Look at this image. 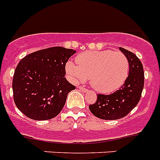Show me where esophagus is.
<instances>
[{"label":"esophagus","mask_w":160,"mask_h":160,"mask_svg":"<svg viewBox=\"0 0 160 160\" xmlns=\"http://www.w3.org/2000/svg\"><path fill=\"white\" fill-rule=\"evenodd\" d=\"M79 89H80V91L84 92V93H85V92H87V91H88V89H85V88H84V87H81V86H80V87H79Z\"/></svg>","instance_id":"esophagus-1"}]
</instances>
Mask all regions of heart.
Returning a JSON list of instances; mask_svg holds the SVG:
<instances>
[{
  "instance_id": "heart-1",
  "label": "heart",
  "mask_w": 160,
  "mask_h": 160,
  "mask_svg": "<svg viewBox=\"0 0 160 160\" xmlns=\"http://www.w3.org/2000/svg\"><path fill=\"white\" fill-rule=\"evenodd\" d=\"M76 63L69 61L66 71L73 82L85 81L97 91L108 93L119 89L129 73V62L120 51H86L76 58Z\"/></svg>"
}]
</instances>
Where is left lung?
<instances>
[{
	"instance_id": "1",
	"label": "left lung",
	"mask_w": 160,
	"mask_h": 160,
	"mask_svg": "<svg viewBox=\"0 0 160 160\" xmlns=\"http://www.w3.org/2000/svg\"><path fill=\"white\" fill-rule=\"evenodd\" d=\"M129 62V74L121 89L109 95L98 94L89 110L97 118L103 120H116L124 118L141 99L144 87V69L141 61L132 52L119 48Z\"/></svg>"
}]
</instances>
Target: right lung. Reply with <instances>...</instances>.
<instances>
[{
  "label": "right lung",
  "mask_w": 160,
  "mask_h": 160,
  "mask_svg": "<svg viewBox=\"0 0 160 160\" xmlns=\"http://www.w3.org/2000/svg\"><path fill=\"white\" fill-rule=\"evenodd\" d=\"M76 51L53 47L28 54L19 62L13 77L15 103L33 120L55 118L67 94L76 87L65 77L66 63Z\"/></svg>",
  "instance_id": "right-lung-1"
}]
</instances>
